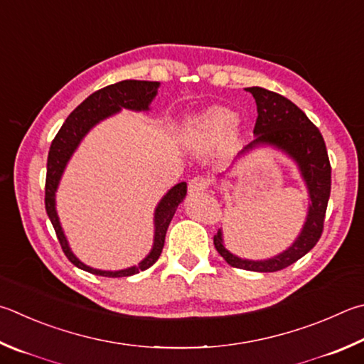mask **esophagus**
I'll return each instance as SVG.
<instances>
[{
  "label": "esophagus",
  "mask_w": 364,
  "mask_h": 364,
  "mask_svg": "<svg viewBox=\"0 0 364 364\" xmlns=\"http://www.w3.org/2000/svg\"><path fill=\"white\" fill-rule=\"evenodd\" d=\"M207 188H208V178L203 175H196L193 180L189 181V193L193 194L203 193Z\"/></svg>",
  "instance_id": "34e87169"
}]
</instances>
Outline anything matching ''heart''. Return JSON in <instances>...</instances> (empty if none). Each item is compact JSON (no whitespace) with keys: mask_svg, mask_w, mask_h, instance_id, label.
<instances>
[{"mask_svg":"<svg viewBox=\"0 0 364 364\" xmlns=\"http://www.w3.org/2000/svg\"><path fill=\"white\" fill-rule=\"evenodd\" d=\"M235 122V114L228 108L213 107L189 117L181 129V140L193 149H207L220 143Z\"/></svg>","mask_w":364,"mask_h":364,"instance_id":"b5f03b06","label":"heart"}]
</instances>
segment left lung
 I'll list each match as a JSON object with an SVG mask.
<instances>
[{
	"mask_svg": "<svg viewBox=\"0 0 364 364\" xmlns=\"http://www.w3.org/2000/svg\"><path fill=\"white\" fill-rule=\"evenodd\" d=\"M247 90L256 100L257 117L253 130L256 138L245 151L257 144H272L291 156L299 165L312 203L299 237L287 251L272 259L248 261L234 256L223 245L221 230L213 237V243L229 266L253 272H277L301 259L320 240L331 194V164L320 130L291 100L262 87H248Z\"/></svg>",
	"mask_w": 364,
	"mask_h": 364,
	"instance_id": "obj_1",
	"label": "left lung"
}]
</instances>
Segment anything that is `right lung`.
I'll list each match as a JSON object with an SVG mask.
<instances>
[{
	"label": "right lung",
	"mask_w": 364,
	"mask_h": 364,
	"mask_svg": "<svg viewBox=\"0 0 364 364\" xmlns=\"http://www.w3.org/2000/svg\"><path fill=\"white\" fill-rule=\"evenodd\" d=\"M157 87H159V82L135 81V79H127V81L107 85V87L94 92V94L85 98L79 107L73 109L71 114L67 117V121L63 122L62 129L58 130V134L55 135L54 140H52L48 157V175H46V211H48L49 220L55 229L57 239L60 242L65 256H67L76 267L85 270V272L102 277H111V279H119V277H130L141 272V270L149 269L157 259H159L168 224L175 215L176 207L180 205V202L188 193L186 183H178L176 186L171 188L168 193L162 197V200L157 205L154 215L156 232L154 245L153 250H151V253L144 257L138 266L124 270H116V272L92 269L79 261L77 257L71 253L68 242L63 235L60 221H58L55 211V191L63 173L65 165H67L70 156L73 154V151L76 149L79 141L82 140V136L87 134L97 122H100L102 119L117 113V111H121V108L146 111L149 108V103L153 102V98L157 94Z\"/></svg>",
	"instance_id": "right-lung-1"
}]
</instances>
